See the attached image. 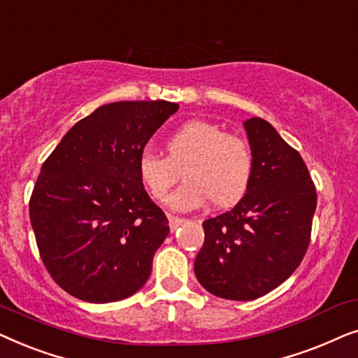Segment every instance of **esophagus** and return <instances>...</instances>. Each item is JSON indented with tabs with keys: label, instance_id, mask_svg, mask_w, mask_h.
<instances>
[{
	"label": "esophagus",
	"instance_id": "obj_1",
	"mask_svg": "<svg viewBox=\"0 0 358 358\" xmlns=\"http://www.w3.org/2000/svg\"><path fill=\"white\" fill-rule=\"evenodd\" d=\"M168 218H169V228H171V231H176V229H178L180 224H182L185 220L184 218H180V217H174V215H168Z\"/></svg>",
	"mask_w": 358,
	"mask_h": 358
}]
</instances>
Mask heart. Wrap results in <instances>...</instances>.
<instances>
[{"mask_svg":"<svg viewBox=\"0 0 358 358\" xmlns=\"http://www.w3.org/2000/svg\"><path fill=\"white\" fill-rule=\"evenodd\" d=\"M164 156L145 151L138 178L156 202H166L182 173L185 182L171 197L178 210H194L210 200L215 208L238 203L251 184L254 158L244 138L205 120H190L163 141Z\"/></svg>","mask_w":358,"mask_h":358,"instance_id":"obj_1","label":"heart"}]
</instances>
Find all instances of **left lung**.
<instances>
[{
	"mask_svg": "<svg viewBox=\"0 0 358 358\" xmlns=\"http://www.w3.org/2000/svg\"><path fill=\"white\" fill-rule=\"evenodd\" d=\"M254 169L236 207L202 223L195 277L205 290L248 301L285 282L311 239L316 187L305 161L267 120L244 122Z\"/></svg>",
	"mask_w": 358,
	"mask_h": 358,
	"instance_id": "8db88e82",
	"label": "left lung"
}]
</instances>
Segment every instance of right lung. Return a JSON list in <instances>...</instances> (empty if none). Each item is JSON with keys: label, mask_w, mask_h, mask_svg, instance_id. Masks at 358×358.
I'll return each instance as SVG.
<instances>
[{"label": "right lung", "mask_w": 358, "mask_h": 358, "mask_svg": "<svg viewBox=\"0 0 358 358\" xmlns=\"http://www.w3.org/2000/svg\"><path fill=\"white\" fill-rule=\"evenodd\" d=\"M179 109L168 101L101 106L42 164L29 217L57 285L90 303L129 298L148 280L168 218L138 178V158Z\"/></svg>", "instance_id": "add662e5"}]
</instances>
